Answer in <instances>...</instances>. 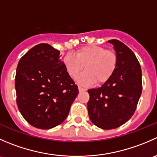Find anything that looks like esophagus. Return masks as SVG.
<instances>
[{
  "label": "esophagus",
  "mask_w": 157,
  "mask_h": 157,
  "mask_svg": "<svg viewBox=\"0 0 157 157\" xmlns=\"http://www.w3.org/2000/svg\"><path fill=\"white\" fill-rule=\"evenodd\" d=\"M78 90H79V91H80V92H84V91H86V89L82 88V87H80V86H79Z\"/></svg>",
  "instance_id": "1"
}]
</instances>
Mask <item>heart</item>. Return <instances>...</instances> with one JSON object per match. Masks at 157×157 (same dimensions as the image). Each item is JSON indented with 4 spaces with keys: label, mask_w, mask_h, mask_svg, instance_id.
Listing matches in <instances>:
<instances>
[{
    "label": "heart",
    "mask_w": 157,
    "mask_h": 157,
    "mask_svg": "<svg viewBox=\"0 0 157 157\" xmlns=\"http://www.w3.org/2000/svg\"><path fill=\"white\" fill-rule=\"evenodd\" d=\"M64 65L73 78L82 70L86 71L77 78V83L83 86H89L96 82L101 85L106 83L116 69L118 58L112 51L97 45L82 47L77 51L76 56L68 53L64 56Z\"/></svg>",
    "instance_id": "obj_1"
}]
</instances>
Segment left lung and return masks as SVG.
<instances>
[{
	"mask_svg": "<svg viewBox=\"0 0 157 157\" xmlns=\"http://www.w3.org/2000/svg\"><path fill=\"white\" fill-rule=\"evenodd\" d=\"M113 45L118 64L113 75L100 87L88 90L90 121L102 129L117 128L132 117L142 92V73L134 52L117 39Z\"/></svg>",
	"mask_w": 157,
	"mask_h": 157,
	"instance_id": "left-lung-1",
	"label": "left lung"
}]
</instances>
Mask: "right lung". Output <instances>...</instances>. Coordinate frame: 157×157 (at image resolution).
<instances>
[{"label": "right lung", "instance_id": "obj_1", "mask_svg": "<svg viewBox=\"0 0 157 157\" xmlns=\"http://www.w3.org/2000/svg\"><path fill=\"white\" fill-rule=\"evenodd\" d=\"M61 56L58 50L41 43L28 51L17 65V106L25 120L39 129L61 124L78 94Z\"/></svg>", "mask_w": 157, "mask_h": 157}]
</instances>
